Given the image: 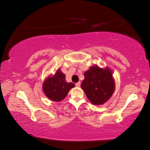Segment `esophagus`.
I'll return each instance as SVG.
<instances>
[{
    "instance_id": "obj_1",
    "label": "esophagus",
    "mask_w": 150,
    "mask_h": 150,
    "mask_svg": "<svg viewBox=\"0 0 150 150\" xmlns=\"http://www.w3.org/2000/svg\"><path fill=\"white\" fill-rule=\"evenodd\" d=\"M75 85H76V87H80V82H78L77 83H76Z\"/></svg>"
}]
</instances>
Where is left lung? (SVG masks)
<instances>
[{
	"label": "left lung",
	"instance_id": "left-lung-1",
	"mask_svg": "<svg viewBox=\"0 0 150 150\" xmlns=\"http://www.w3.org/2000/svg\"><path fill=\"white\" fill-rule=\"evenodd\" d=\"M112 75L109 68L103 69L98 66H91L84 72L81 88L93 105L104 104L111 97L115 88Z\"/></svg>",
	"mask_w": 150,
	"mask_h": 150
}]
</instances>
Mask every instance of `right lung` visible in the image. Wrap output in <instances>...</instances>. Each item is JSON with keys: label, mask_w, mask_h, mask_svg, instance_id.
I'll return each instance as SVG.
<instances>
[{"label": "right lung", "mask_w": 150, "mask_h": 150, "mask_svg": "<svg viewBox=\"0 0 150 150\" xmlns=\"http://www.w3.org/2000/svg\"><path fill=\"white\" fill-rule=\"evenodd\" d=\"M74 87L72 82L66 81V76L58 69L52 76H50L43 84V91L46 96L53 101H61L66 97L70 90Z\"/></svg>", "instance_id": "add662e5"}]
</instances>
